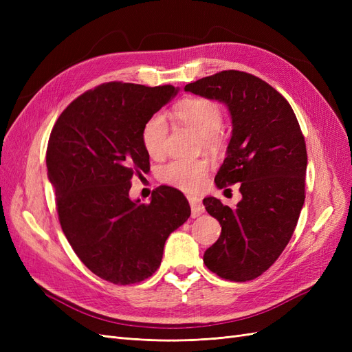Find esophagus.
Listing matches in <instances>:
<instances>
[{"mask_svg": "<svg viewBox=\"0 0 352 352\" xmlns=\"http://www.w3.org/2000/svg\"><path fill=\"white\" fill-rule=\"evenodd\" d=\"M188 201H189V206H190V211H192V217H198L206 211V208H204V206H202V202H201L199 198L189 197Z\"/></svg>", "mask_w": 352, "mask_h": 352, "instance_id": "1", "label": "esophagus"}]
</instances>
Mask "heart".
Segmentation results:
<instances>
[{"mask_svg": "<svg viewBox=\"0 0 352 352\" xmlns=\"http://www.w3.org/2000/svg\"><path fill=\"white\" fill-rule=\"evenodd\" d=\"M176 119L199 138V146L207 151H219L223 146L220 131L221 110L214 101L192 98L175 107ZM167 123L162 114H154L142 127V144L148 155L163 157L166 151ZM208 175L207 160H173L160 168L162 182L185 192H197L206 185Z\"/></svg>", "mask_w": 352, "mask_h": 352, "instance_id": "b5f03b06", "label": "heart"}]
</instances>
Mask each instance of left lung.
Here are the masks:
<instances>
[{"label": "left lung", "mask_w": 352, "mask_h": 352, "mask_svg": "<svg viewBox=\"0 0 352 352\" xmlns=\"http://www.w3.org/2000/svg\"><path fill=\"white\" fill-rule=\"evenodd\" d=\"M186 92L228 107L232 136L214 182L241 184L232 210L214 197L202 201L221 233L204 252L223 279H255L278 260L295 230L305 199L307 150L296 116L282 95L254 74L225 70L188 83Z\"/></svg>", "instance_id": "left-lung-1"}]
</instances>
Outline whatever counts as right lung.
<instances>
[{
	"mask_svg": "<svg viewBox=\"0 0 352 352\" xmlns=\"http://www.w3.org/2000/svg\"><path fill=\"white\" fill-rule=\"evenodd\" d=\"M177 88L109 82L63 111L47 148L58 220L80 261L116 285L141 282L160 267L166 239L190 216L180 190L160 186L150 204L129 198L131 179L150 170L142 127Z\"/></svg>",
	"mask_w": 352,
	"mask_h": 352,
	"instance_id": "obj_1",
	"label": "right lung"
}]
</instances>
